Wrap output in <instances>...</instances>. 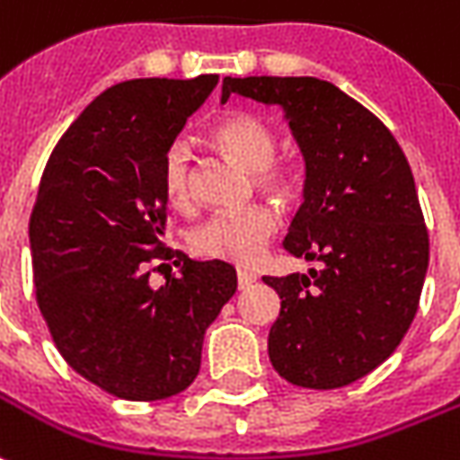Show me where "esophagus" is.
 I'll return each mask as SVG.
<instances>
[{
	"instance_id": "esophagus-1",
	"label": "esophagus",
	"mask_w": 460,
	"mask_h": 460,
	"mask_svg": "<svg viewBox=\"0 0 460 460\" xmlns=\"http://www.w3.org/2000/svg\"><path fill=\"white\" fill-rule=\"evenodd\" d=\"M236 279H239V288H249V286L256 281V274H253V271H246V269H239V271H236Z\"/></svg>"
}]
</instances>
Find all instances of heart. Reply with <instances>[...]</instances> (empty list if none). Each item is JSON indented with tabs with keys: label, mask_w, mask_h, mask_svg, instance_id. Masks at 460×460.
Masks as SVG:
<instances>
[{
	"label": "heart",
	"mask_w": 460,
	"mask_h": 460,
	"mask_svg": "<svg viewBox=\"0 0 460 460\" xmlns=\"http://www.w3.org/2000/svg\"><path fill=\"white\" fill-rule=\"evenodd\" d=\"M211 141L234 162L252 172L253 186L274 199H286L294 186L291 164L276 159L274 131L249 111H231L211 127ZM162 189L166 201L176 208L191 204V154L189 146L176 141L164 156ZM279 219L274 208L252 204L236 211H217L194 226L189 243L199 256L219 261L253 263L276 234Z\"/></svg>",
	"instance_id": "b5f03b06"
}]
</instances>
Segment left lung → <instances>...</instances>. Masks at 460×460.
Masks as SVG:
<instances>
[{
  "label": "left lung",
  "mask_w": 460,
  "mask_h": 460,
  "mask_svg": "<svg viewBox=\"0 0 460 460\" xmlns=\"http://www.w3.org/2000/svg\"><path fill=\"white\" fill-rule=\"evenodd\" d=\"M231 94L284 109L306 164L284 249L323 261L263 276L281 298L271 366L294 386H349L396 351L419 311L429 231L406 154L381 119L316 76H224L221 102Z\"/></svg>",
  "instance_id": "left-lung-1"
}]
</instances>
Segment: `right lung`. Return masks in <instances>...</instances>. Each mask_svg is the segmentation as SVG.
Returning <instances> with one entry per match:
<instances>
[{"label": "right lung", "mask_w": 460, "mask_h": 460, "mask_svg": "<svg viewBox=\"0 0 460 460\" xmlns=\"http://www.w3.org/2000/svg\"><path fill=\"white\" fill-rule=\"evenodd\" d=\"M217 82L201 74L109 86L64 131L41 176L29 219L37 304L64 361L117 398L181 394L236 291L231 263L162 243L164 156ZM156 258L180 266L159 289L148 284Z\"/></svg>", "instance_id": "1"}]
</instances>
